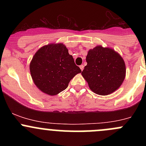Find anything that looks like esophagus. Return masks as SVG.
I'll return each mask as SVG.
<instances>
[{
  "mask_svg": "<svg viewBox=\"0 0 146 146\" xmlns=\"http://www.w3.org/2000/svg\"><path fill=\"white\" fill-rule=\"evenodd\" d=\"M80 70H83V68H84L83 65H81V66H80Z\"/></svg>",
  "mask_w": 146,
  "mask_h": 146,
  "instance_id": "34e87169",
  "label": "esophagus"
}]
</instances>
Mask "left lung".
Segmentation results:
<instances>
[{"instance_id":"8db88e82","label":"left lung","mask_w":146,"mask_h":146,"mask_svg":"<svg viewBox=\"0 0 146 146\" xmlns=\"http://www.w3.org/2000/svg\"><path fill=\"white\" fill-rule=\"evenodd\" d=\"M82 76L92 92L100 95L113 93L126 77V65L120 54L110 47L98 45L90 49Z\"/></svg>"}]
</instances>
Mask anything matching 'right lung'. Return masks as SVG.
<instances>
[{
    "label": "right lung",
    "instance_id": "obj_1",
    "mask_svg": "<svg viewBox=\"0 0 146 146\" xmlns=\"http://www.w3.org/2000/svg\"><path fill=\"white\" fill-rule=\"evenodd\" d=\"M29 70L38 89L51 96L66 90L70 80L81 73L62 43H51L41 47L33 56Z\"/></svg>",
    "mask_w": 146,
    "mask_h": 146
}]
</instances>
